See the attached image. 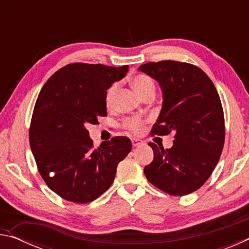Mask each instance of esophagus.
I'll return each instance as SVG.
<instances>
[{"mask_svg": "<svg viewBox=\"0 0 249 249\" xmlns=\"http://www.w3.org/2000/svg\"><path fill=\"white\" fill-rule=\"evenodd\" d=\"M142 144V141L140 140V138H132V145L134 147H137Z\"/></svg>", "mask_w": 249, "mask_h": 249, "instance_id": "34e87169", "label": "esophagus"}]
</instances>
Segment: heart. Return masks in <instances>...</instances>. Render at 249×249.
Wrapping results in <instances>:
<instances>
[{
    "instance_id": "1",
    "label": "heart",
    "mask_w": 249,
    "mask_h": 249,
    "mask_svg": "<svg viewBox=\"0 0 249 249\" xmlns=\"http://www.w3.org/2000/svg\"><path fill=\"white\" fill-rule=\"evenodd\" d=\"M132 84L134 87L135 91L140 94L142 98H145L147 94L155 93L156 87L155 82L153 81L149 75L147 74H137L132 79ZM117 92V83H113L107 88V90L105 91L104 101L107 107H111L114 104L115 95ZM145 120H142V117L138 116H129L126 117L123 121V127L126 128L132 133H140L142 132V127H144Z\"/></svg>"
}]
</instances>
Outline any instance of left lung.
Instances as JSON below:
<instances>
[{"label": "left lung", "mask_w": 249, "mask_h": 249, "mask_svg": "<svg viewBox=\"0 0 249 249\" xmlns=\"http://www.w3.org/2000/svg\"><path fill=\"white\" fill-rule=\"evenodd\" d=\"M138 70L157 80L163 103L151 135L175 134L165 149L149 142L154 160L144 168L147 180L170 196L197 190L212 175L225 141L220 95L203 70L188 62H147Z\"/></svg>", "instance_id": "obj_1"}]
</instances>
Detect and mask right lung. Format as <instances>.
<instances>
[{
    "instance_id": "add662e5",
    "label": "right lung",
    "mask_w": 249,
    "mask_h": 249,
    "mask_svg": "<svg viewBox=\"0 0 249 249\" xmlns=\"http://www.w3.org/2000/svg\"><path fill=\"white\" fill-rule=\"evenodd\" d=\"M128 71L74 62L44 84L35 103L29 144L37 169L50 190L74 203H89L111 187L116 168L132 150L128 137L93 146L88 124L107 116L105 91Z\"/></svg>"
}]
</instances>
